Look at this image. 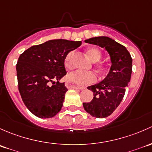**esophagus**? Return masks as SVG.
I'll use <instances>...</instances> for the list:
<instances>
[{
	"instance_id": "34e87169",
	"label": "esophagus",
	"mask_w": 152,
	"mask_h": 152,
	"mask_svg": "<svg viewBox=\"0 0 152 152\" xmlns=\"http://www.w3.org/2000/svg\"><path fill=\"white\" fill-rule=\"evenodd\" d=\"M66 86L67 88H77L80 90H83V89H85V87L83 86H75L73 84L69 83H66Z\"/></svg>"
}]
</instances>
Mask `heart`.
<instances>
[{
	"label": "heart",
	"instance_id": "obj_1",
	"mask_svg": "<svg viewBox=\"0 0 152 152\" xmlns=\"http://www.w3.org/2000/svg\"><path fill=\"white\" fill-rule=\"evenodd\" d=\"M86 54L89 58L94 62L99 61L102 58V53L97 48H89L86 50ZM74 51H70L66 55L64 63L67 69H71L74 66ZM67 80L77 85L85 86L96 82L97 77L93 72H83L77 70L69 74L67 76Z\"/></svg>",
	"mask_w": 152,
	"mask_h": 152
}]
</instances>
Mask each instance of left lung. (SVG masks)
Segmentation results:
<instances>
[{
	"instance_id": "obj_1",
	"label": "left lung",
	"mask_w": 152,
	"mask_h": 152,
	"mask_svg": "<svg viewBox=\"0 0 152 152\" xmlns=\"http://www.w3.org/2000/svg\"><path fill=\"white\" fill-rule=\"evenodd\" d=\"M86 43L104 48L110 56V71L106 77L97 84L88 87L94 98L83 103L84 109L96 118H105L117 108L124 96L130 81L132 59L126 48L107 37H97L85 40Z\"/></svg>"
}]
</instances>
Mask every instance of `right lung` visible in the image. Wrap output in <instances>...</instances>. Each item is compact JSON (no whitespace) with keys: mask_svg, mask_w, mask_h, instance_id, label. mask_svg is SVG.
<instances>
[{"mask_svg":"<svg viewBox=\"0 0 152 152\" xmlns=\"http://www.w3.org/2000/svg\"><path fill=\"white\" fill-rule=\"evenodd\" d=\"M81 44V41L49 40L31 47L20 56L16 65L19 91L36 116L52 118L61 110L67 91L64 83L59 82L66 74L64 61L67 53Z\"/></svg>","mask_w":152,"mask_h":152,"instance_id":"1","label":"right lung"}]
</instances>
